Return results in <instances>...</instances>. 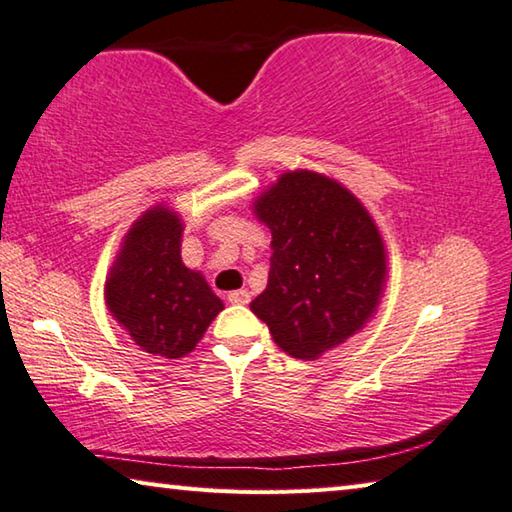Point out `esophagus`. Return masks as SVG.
I'll use <instances>...</instances> for the list:
<instances>
[{
    "instance_id": "34e87169",
    "label": "esophagus",
    "mask_w": 512,
    "mask_h": 512,
    "mask_svg": "<svg viewBox=\"0 0 512 512\" xmlns=\"http://www.w3.org/2000/svg\"><path fill=\"white\" fill-rule=\"evenodd\" d=\"M228 302H232V305H248V302H250V293H248L246 289L230 291V293H228Z\"/></svg>"
}]
</instances>
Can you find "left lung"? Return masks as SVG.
Wrapping results in <instances>:
<instances>
[{"label": "left lung", "instance_id": "left-lung-1", "mask_svg": "<svg viewBox=\"0 0 512 512\" xmlns=\"http://www.w3.org/2000/svg\"><path fill=\"white\" fill-rule=\"evenodd\" d=\"M271 228V271L253 314L296 359H316L372 316L386 277L384 244L348 189L314 171H291L259 198Z\"/></svg>", "mask_w": 512, "mask_h": 512}]
</instances>
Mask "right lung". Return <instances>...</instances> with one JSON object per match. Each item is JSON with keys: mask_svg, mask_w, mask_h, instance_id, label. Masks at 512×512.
Returning a JSON list of instances; mask_svg holds the SVG:
<instances>
[{"mask_svg": "<svg viewBox=\"0 0 512 512\" xmlns=\"http://www.w3.org/2000/svg\"><path fill=\"white\" fill-rule=\"evenodd\" d=\"M183 223L153 207L128 232L106 282V302L133 341L155 357L180 359L196 348L223 302L180 259Z\"/></svg>", "mask_w": 512, "mask_h": 512, "instance_id": "add662e5", "label": "right lung"}]
</instances>
